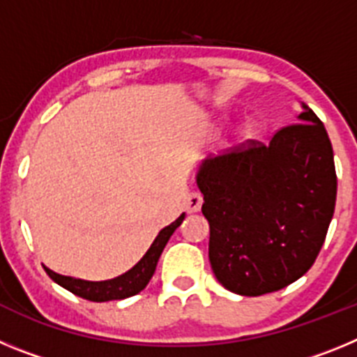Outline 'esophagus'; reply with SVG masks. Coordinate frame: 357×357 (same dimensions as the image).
I'll list each match as a JSON object with an SVG mask.
<instances>
[{"instance_id":"1","label":"esophagus","mask_w":357,"mask_h":357,"mask_svg":"<svg viewBox=\"0 0 357 357\" xmlns=\"http://www.w3.org/2000/svg\"><path fill=\"white\" fill-rule=\"evenodd\" d=\"M202 195L200 193H189L184 200V209L185 213H198L202 207Z\"/></svg>"}]
</instances>
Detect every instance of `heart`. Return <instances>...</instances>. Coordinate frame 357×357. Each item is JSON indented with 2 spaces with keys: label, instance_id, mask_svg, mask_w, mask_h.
<instances>
[{
  "label": "heart",
  "instance_id": "b5f03b06",
  "mask_svg": "<svg viewBox=\"0 0 357 357\" xmlns=\"http://www.w3.org/2000/svg\"><path fill=\"white\" fill-rule=\"evenodd\" d=\"M254 134V127H252L250 123H243L241 127H239V137H250V135Z\"/></svg>",
  "mask_w": 357,
  "mask_h": 357
}]
</instances>
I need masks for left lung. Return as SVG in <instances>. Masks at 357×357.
Listing matches in <instances>:
<instances>
[{
  "instance_id": "left-lung-1",
  "label": "left lung",
  "mask_w": 357,
  "mask_h": 357,
  "mask_svg": "<svg viewBox=\"0 0 357 357\" xmlns=\"http://www.w3.org/2000/svg\"><path fill=\"white\" fill-rule=\"evenodd\" d=\"M296 119L270 144L247 141L198 168L211 268L238 295L286 288L313 266L326 241L338 184L333 146L307 105Z\"/></svg>"
}]
</instances>
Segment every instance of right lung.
<instances>
[{
  "label": "right lung",
  "mask_w": 357,
  "mask_h": 357,
  "mask_svg": "<svg viewBox=\"0 0 357 357\" xmlns=\"http://www.w3.org/2000/svg\"><path fill=\"white\" fill-rule=\"evenodd\" d=\"M185 214H182L178 220L172 223V225L164 227L160 230L157 238L153 239L151 247L148 248L146 254L143 255V259L139 263L132 266L128 272H125L123 275L114 277V279L109 280H84V279H75V277L61 275V273L52 272L50 268H46V273L52 277V280H55L56 284L66 288L68 291L75 293L77 296H82L85 301L91 302H109V301H121V298H128V296L137 295L139 291H143L146 288V284L150 282L151 275L155 273L157 261H159L160 254H162L164 247L168 239L172 238V234L175 232V229L182 223Z\"/></svg>",
  "instance_id": "obj_1"
}]
</instances>
